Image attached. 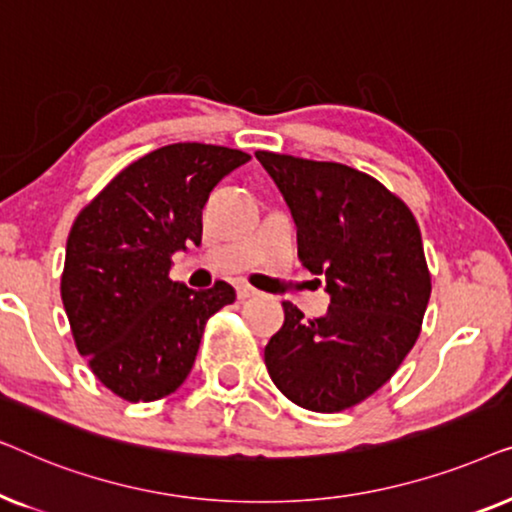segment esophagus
Listing matches in <instances>:
<instances>
[{"label": "esophagus", "mask_w": 512, "mask_h": 512, "mask_svg": "<svg viewBox=\"0 0 512 512\" xmlns=\"http://www.w3.org/2000/svg\"><path fill=\"white\" fill-rule=\"evenodd\" d=\"M235 289H237V298H240V300H247V298L258 296V291L254 289V286H249V284H237Z\"/></svg>", "instance_id": "obj_1"}]
</instances>
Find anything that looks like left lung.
Segmentation results:
<instances>
[{
	"label": "left lung",
	"mask_w": 512,
	"mask_h": 512,
	"mask_svg": "<svg viewBox=\"0 0 512 512\" xmlns=\"http://www.w3.org/2000/svg\"><path fill=\"white\" fill-rule=\"evenodd\" d=\"M256 158L291 209L300 263L331 293L319 319L282 303L265 368L300 408H354L391 380L422 331L431 296L422 233L410 207L366 172L272 151Z\"/></svg>",
	"instance_id": "obj_1"
}]
</instances>
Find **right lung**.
I'll list each match as a JSON object with an SVG mask.
<instances>
[{
    "label": "right lung",
    "mask_w": 512,
    "mask_h": 512,
    "mask_svg": "<svg viewBox=\"0 0 512 512\" xmlns=\"http://www.w3.org/2000/svg\"><path fill=\"white\" fill-rule=\"evenodd\" d=\"M251 156L181 142L116 174L76 216L60 279L76 349L111 394L149 403L191 373L207 319L235 300L228 282L193 291L170 279L172 254L202 240L212 188Z\"/></svg>",
    "instance_id": "add662e5"
}]
</instances>
